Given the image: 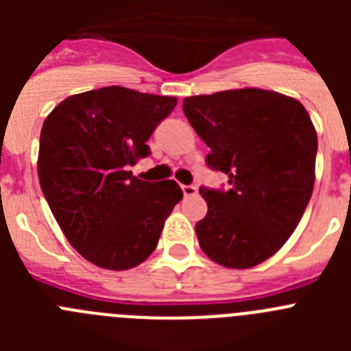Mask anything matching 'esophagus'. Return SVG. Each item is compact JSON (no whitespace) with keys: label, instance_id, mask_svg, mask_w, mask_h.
<instances>
[{"label":"esophagus","instance_id":"esophagus-1","mask_svg":"<svg viewBox=\"0 0 351 351\" xmlns=\"http://www.w3.org/2000/svg\"><path fill=\"white\" fill-rule=\"evenodd\" d=\"M197 186L195 184H184L182 186V193H184V197H193V195H197Z\"/></svg>","mask_w":351,"mask_h":351}]
</instances>
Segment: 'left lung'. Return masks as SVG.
<instances>
[{
  "label": "left lung",
  "mask_w": 351,
  "mask_h": 351,
  "mask_svg": "<svg viewBox=\"0 0 351 351\" xmlns=\"http://www.w3.org/2000/svg\"><path fill=\"white\" fill-rule=\"evenodd\" d=\"M182 110L228 176V190L200 188L202 251L219 265L247 269L272 256L299 225L315 186L318 151L308 110L290 96L246 88L190 96Z\"/></svg>",
  "instance_id": "8db88e82"
}]
</instances>
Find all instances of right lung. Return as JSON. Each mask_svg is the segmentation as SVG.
Returning a JSON list of instances; mask_svg holds the SVG:
<instances>
[{"label":"right lung","mask_w":351,"mask_h":351,"mask_svg":"<svg viewBox=\"0 0 351 351\" xmlns=\"http://www.w3.org/2000/svg\"><path fill=\"white\" fill-rule=\"evenodd\" d=\"M178 104L110 86L73 95L40 133L38 179L68 243L98 267L126 271L158 246L165 219L182 198L176 181H142L130 170L145 142Z\"/></svg>","instance_id":"right-lung-1"}]
</instances>
